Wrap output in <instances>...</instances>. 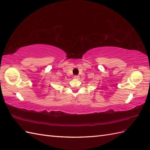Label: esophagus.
I'll return each instance as SVG.
<instances>
[{"label": "esophagus", "instance_id": "34e87169", "mask_svg": "<svg viewBox=\"0 0 150 150\" xmlns=\"http://www.w3.org/2000/svg\"><path fill=\"white\" fill-rule=\"evenodd\" d=\"M74 78H75V79H79V76L76 75V76H74Z\"/></svg>", "mask_w": 150, "mask_h": 150}]
</instances>
